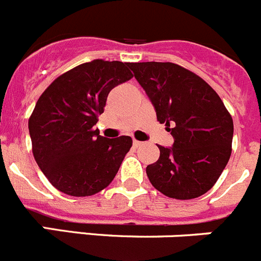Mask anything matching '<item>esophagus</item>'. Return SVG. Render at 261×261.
I'll return each instance as SVG.
<instances>
[{"mask_svg": "<svg viewBox=\"0 0 261 261\" xmlns=\"http://www.w3.org/2000/svg\"><path fill=\"white\" fill-rule=\"evenodd\" d=\"M133 144H134V147L138 148V147H140V145H143V142H139V140H134Z\"/></svg>", "mask_w": 261, "mask_h": 261, "instance_id": "34e87169", "label": "esophagus"}]
</instances>
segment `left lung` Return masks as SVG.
I'll use <instances>...</instances> for the list:
<instances>
[{"instance_id":"1","label":"left lung","mask_w":261,"mask_h":261,"mask_svg":"<svg viewBox=\"0 0 261 261\" xmlns=\"http://www.w3.org/2000/svg\"><path fill=\"white\" fill-rule=\"evenodd\" d=\"M151 100L157 121L174 143L157 145L160 157L147 166L154 189L173 199L198 198L213 187L231 154L233 119L212 87L170 62L128 63Z\"/></svg>"}]
</instances>
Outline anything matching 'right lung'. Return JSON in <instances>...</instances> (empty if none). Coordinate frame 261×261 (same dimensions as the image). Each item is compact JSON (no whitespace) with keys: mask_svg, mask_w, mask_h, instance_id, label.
Returning <instances> with one entry per match:
<instances>
[{"mask_svg":"<svg viewBox=\"0 0 261 261\" xmlns=\"http://www.w3.org/2000/svg\"><path fill=\"white\" fill-rule=\"evenodd\" d=\"M127 62L95 60L58 76L28 121L32 152L49 182L71 196L101 191L116 177L133 139H108L95 128L108 95L133 78Z\"/></svg>","mask_w":261,"mask_h":261,"instance_id":"add662e5","label":"right lung"}]
</instances>
